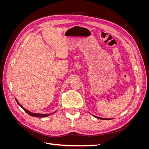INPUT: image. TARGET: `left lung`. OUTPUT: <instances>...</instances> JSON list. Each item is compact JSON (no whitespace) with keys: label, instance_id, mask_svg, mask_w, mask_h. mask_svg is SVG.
<instances>
[{"label":"left lung","instance_id":"8db88e82","mask_svg":"<svg viewBox=\"0 0 149 149\" xmlns=\"http://www.w3.org/2000/svg\"><path fill=\"white\" fill-rule=\"evenodd\" d=\"M94 118H96L97 119H102V120H110V119H107V118H100V117H97V116H95L93 115Z\"/></svg>","mask_w":149,"mask_h":149}]
</instances>
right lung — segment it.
<instances>
[{"label":"right lung","instance_id":"1","mask_svg":"<svg viewBox=\"0 0 149 149\" xmlns=\"http://www.w3.org/2000/svg\"><path fill=\"white\" fill-rule=\"evenodd\" d=\"M15 100H16V101H17V104H19L22 109H23L26 113H27L28 114H29L30 116H33V117H37V118H45V117H47V116H50V115H52V114H53L54 112H53V113H51V114H39V113H34V112H31L30 111H28V110H26V109H25V108L22 106L18 102V101L17 100V99L15 98ZM55 111V112H56Z\"/></svg>","mask_w":149,"mask_h":149}]
</instances>
